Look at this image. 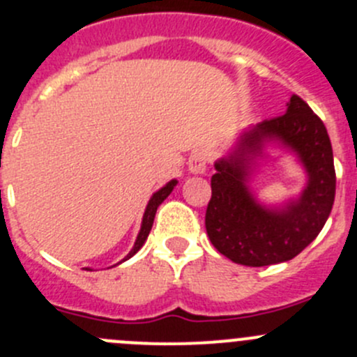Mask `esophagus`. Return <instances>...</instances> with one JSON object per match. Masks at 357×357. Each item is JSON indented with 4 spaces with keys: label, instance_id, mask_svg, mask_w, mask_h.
Listing matches in <instances>:
<instances>
[{
    "label": "esophagus",
    "instance_id": "esophagus-1",
    "mask_svg": "<svg viewBox=\"0 0 357 357\" xmlns=\"http://www.w3.org/2000/svg\"><path fill=\"white\" fill-rule=\"evenodd\" d=\"M206 154L203 153V151H194L192 154H190L189 161H187V165H189V172L190 174H204L206 172Z\"/></svg>",
    "mask_w": 357,
    "mask_h": 357
}]
</instances>
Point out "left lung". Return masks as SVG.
Masks as SVG:
<instances>
[{
  "mask_svg": "<svg viewBox=\"0 0 357 357\" xmlns=\"http://www.w3.org/2000/svg\"><path fill=\"white\" fill-rule=\"evenodd\" d=\"M267 143L294 152L307 174L303 194L283 207L259 204L248 187L251 167ZM215 170L204 225L211 245L232 262L262 267L291 260L316 239L330 217L337 183L330 137L298 95H291L284 114L243 132Z\"/></svg>",
  "mask_w": 357,
  "mask_h": 357,
  "instance_id": "obj_1",
  "label": "left lung"
}]
</instances>
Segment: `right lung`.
<instances>
[{"mask_svg":"<svg viewBox=\"0 0 357 357\" xmlns=\"http://www.w3.org/2000/svg\"><path fill=\"white\" fill-rule=\"evenodd\" d=\"M175 185H177V180L174 178V180H170V182H168L167 185H165V187H161V189L158 190V192H154L153 196H151L149 203H147V208H146V211H144L142 225H140V232H139V236H137V239H135V245H133L132 252H130L128 255H126L125 259H123V260H128V259H132V257L135 255V253L139 252L140 248H142V245H144V243H146L147 236H149L151 229H153L154 215H156V210H158V206H160V204L163 203V201L167 199L168 196H170V192H172V190H174V187H175Z\"/></svg>","mask_w":357,"mask_h":357,"instance_id":"1","label":"right lung"}]
</instances>
